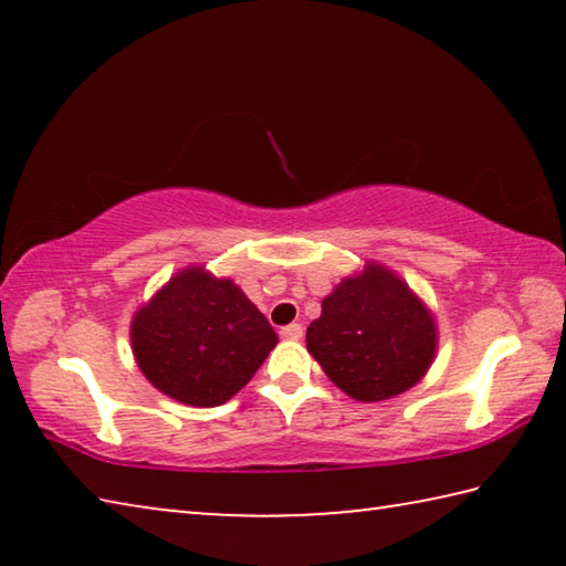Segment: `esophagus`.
Returning a JSON list of instances; mask_svg holds the SVG:
<instances>
[{"mask_svg": "<svg viewBox=\"0 0 566 566\" xmlns=\"http://www.w3.org/2000/svg\"><path fill=\"white\" fill-rule=\"evenodd\" d=\"M280 334L284 339H302L304 332H302V324L294 322V324H286V327H282Z\"/></svg>", "mask_w": 566, "mask_h": 566, "instance_id": "1", "label": "esophagus"}]
</instances>
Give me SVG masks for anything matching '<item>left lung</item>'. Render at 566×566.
<instances>
[{
  "label": "left lung",
  "mask_w": 566,
  "mask_h": 566,
  "mask_svg": "<svg viewBox=\"0 0 566 566\" xmlns=\"http://www.w3.org/2000/svg\"><path fill=\"white\" fill-rule=\"evenodd\" d=\"M437 319L401 276L379 262L334 286L306 349L334 385L357 401H385L419 385L437 357Z\"/></svg>",
  "instance_id": "left-lung-1"
}]
</instances>
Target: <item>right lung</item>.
I'll use <instances>...</instances> for the list:
<instances>
[{"instance_id":"right-lung-1","label":"right lung","mask_w":566,"mask_h":566,"mask_svg":"<svg viewBox=\"0 0 566 566\" xmlns=\"http://www.w3.org/2000/svg\"><path fill=\"white\" fill-rule=\"evenodd\" d=\"M129 339L149 385L189 407L232 399L280 342L247 294L205 264L171 274L134 312Z\"/></svg>"}]
</instances>
